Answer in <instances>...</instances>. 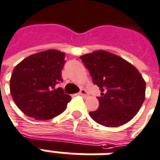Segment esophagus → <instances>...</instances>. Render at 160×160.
<instances>
[{
	"label": "esophagus",
	"mask_w": 160,
	"mask_h": 160,
	"mask_svg": "<svg viewBox=\"0 0 160 160\" xmlns=\"http://www.w3.org/2000/svg\"><path fill=\"white\" fill-rule=\"evenodd\" d=\"M78 94L80 96H83V97H85V96H87V91H86L85 89H81V90L79 92V93H78Z\"/></svg>",
	"instance_id": "obj_1"
}]
</instances>
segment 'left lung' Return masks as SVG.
<instances>
[{"label":"left lung","instance_id":"1","mask_svg":"<svg viewBox=\"0 0 160 160\" xmlns=\"http://www.w3.org/2000/svg\"><path fill=\"white\" fill-rule=\"evenodd\" d=\"M100 89L99 109L90 112L94 121L107 127L122 126L137 114L146 95V82L138 69L116 54L98 50L80 56Z\"/></svg>","mask_w":160,"mask_h":160}]
</instances>
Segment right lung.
I'll return each instance as SVG.
<instances>
[{"label": "right lung", "mask_w": 160, "mask_h": 160, "mask_svg": "<svg viewBox=\"0 0 160 160\" xmlns=\"http://www.w3.org/2000/svg\"><path fill=\"white\" fill-rule=\"evenodd\" d=\"M65 53L50 49L27 57L14 68L10 92L21 111L38 120L53 119L66 110L71 97L61 88Z\"/></svg>", "instance_id": "1"}]
</instances>
